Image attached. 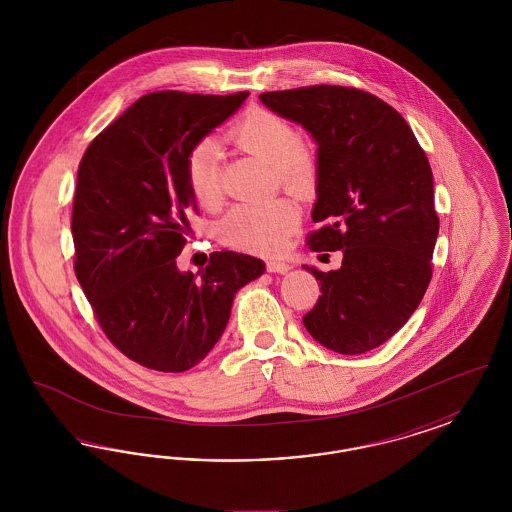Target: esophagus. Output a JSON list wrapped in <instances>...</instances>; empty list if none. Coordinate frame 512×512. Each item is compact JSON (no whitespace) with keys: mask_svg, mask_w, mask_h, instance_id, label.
Segmentation results:
<instances>
[{"mask_svg":"<svg viewBox=\"0 0 512 512\" xmlns=\"http://www.w3.org/2000/svg\"><path fill=\"white\" fill-rule=\"evenodd\" d=\"M290 268L292 267H290L288 263H284V261H276V259H270V261H267L268 272H278V274H284V272H288Z\"/></svg>","mask_w":512,"mask_h":512,"instance_id":"1","label":"esophagus"}]
</instances>
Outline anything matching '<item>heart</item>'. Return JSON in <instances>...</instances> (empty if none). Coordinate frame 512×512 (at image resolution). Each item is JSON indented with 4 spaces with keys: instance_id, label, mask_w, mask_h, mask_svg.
I'll list each match as a JSON object with an SVG mask.
<instances>
[{
    "instance_id": "heart-1",
    "label": "heart",
    "mask_w": 512,
    "mask_h": 512,
    "mask_svg": "<svg viewBox=\"0 0 512 512\" xmlns=\"http://www.w3.org/2000/svg\"><path fill=\"white\" fill-rule=\"evenodd\" d=\"M228 138L247 153L272 165L278 184L305 194L317 178V153L301 140L297 124L270 109L253 107L234 122ZM184 180L203 207H217L222 197L220 149L213 138H201L188 149L184 159ZM297 209L282 199L245 201L234 205L217 226L226 245L245 251H274L288 240L297 224Z\"/></svg>"
}]
</instances>
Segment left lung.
Instances as JSON below:
<instances>
[{
    "mask_svg": "<svg viewBox=\"0 0 512 512\" xmlns=\"http://www.w3.org/2000/svg\"><path fill=\"white\" fill-rule=\"evenodd\" d=\"M259 98L315 136L320 228L307 247L343 251L338 270L305 267L322 295L303 324L336 353H366L411 318L432 280L439 219L428 157L407 121L365 90L317 84Z\"/></svg>",
    "mask_w": 512,
    "mask_h": 512,
    "instance_id": "obj_1",
    "label": "left lung"
}]
</instances>
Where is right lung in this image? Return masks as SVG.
<instances>
[{"mask_svg":"<svg viewBox=\"0 0 512 512\" xmlns=\"http://www.w3.org/2000/svg\"><path fill=\"white\" fill-rule=\"evenodd\" d=\"M249 96L163 90L134 101L84 151L73 199L74 274L103 334L122 355L184 372L219 341L234 293L265 263L215 251L194 276L176 257L197 215L184 159Z\"/></svg>","mask_w":512,"mask_h":512,"instance_id":"add662e5","label":"right lung"}]
</instances>
